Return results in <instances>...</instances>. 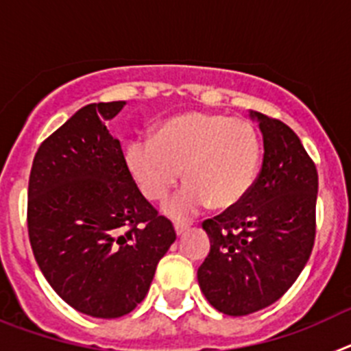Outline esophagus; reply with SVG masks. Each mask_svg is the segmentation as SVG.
<instances>
[{
  "label": "esophagus",
  "instance_id": "34e87169",
  "mask_svg": "<svg viewBox=\"0 0 351 351\" xmlns=\"http://www.w3.org/2000/svg\"><path fill=\"white\" fill-rule=\"evenodd\" d=\"M188 228H190L188 225H176V234H178V237L184 235L186 232H188Z\"/></svg>",
  "mask_w": 351,
  "mask_h": 351
}]
</instances>
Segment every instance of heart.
Masks as SVG:
<instances>
[{
    "mask_svg": "<svg viewBox=\"0 0 351 351\" xmlns=\"http://www.w3.org/2000/svg\"><path fill=\"white\" fill-rule=\"evenodd\" d=\"M262 144L244 119L181 112L158 125L154 137L137 135L125 145V165L138 191L160 202L181 178L186 184L165 204L176 221H188L213 204L230 209L256 181Z\"/></svg>",
    "mask_w": 351,
    "mask_h": 351,
    "instance_id": "obj_1",
    "label": "heart"
}]
</instances>
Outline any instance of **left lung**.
Instances as JSON below:
<instances>
[{
	"label": "left lung",
	"mask_w": 351,
	"mask_h": 351,
	"mask_svg": "<svg viewBox=\"0 0 351 351\" xmlns=\"http://www.w3.org/2000/svg\"><path fill=\"white\" fill-rule=\"evenodd\" d=\"M250 117L263 137L262 170L243 202L204 221L210 251L197 271L204 297L230 316L281 299L315 244V163L290 126L255 110Z\"/></svg>",
	"instance_id": "1"
}]
</instances>
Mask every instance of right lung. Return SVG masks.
<instances>
[{
    "label": "right lung",
    "mask_w": 351,
    "mask_h": 351,
    "mask_svg": "<svg viewBox=\"0 0 351 351\" xmlns=\"http://www.w3.org/2000/svg\"><path fill=\"white\" fill-rule=\"evenodd\" d=\"M126 101L89 104L43 141L27 188L36 263L66 304L119 318L147 295L176 241L172 223L138 191L107 123Z\"/></svg>",
    "instance_id": "add662e5"
}]
</instances>
